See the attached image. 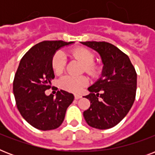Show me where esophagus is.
Returning <instances> with one entry per match:
<instances>
[{
	"label": "esophagus",
	"mask_w": 155,
	"mask_h": 155,
	"mask_svg": "<svg viewBox=\"0 0 155 155\" xmlns=\"http://www.w3.org/2000/svg\"><path fill=\"white\" fill-rule=\"evenodd\" d=\"M81 97H82V96H80V95H75V100L80 99Z\"/></svg>",
	"instance_id": "34e87169"
}]
</instances>
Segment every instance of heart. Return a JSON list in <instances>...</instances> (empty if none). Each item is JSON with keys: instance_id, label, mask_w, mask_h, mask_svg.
<instances>
[{"instance_id": "b5f03b06", "label": "heart", "mask_w": 155, "mask_h": 155, "mask_svg": "<svg viewBox=\"0 0 155 155\" xmlns=\"http://www.w3.org/2000/svg\"><path fill=\"white\" fill-rule=\"evenodd\" d=\"M71 55L81 62L84 64L83 71L88 73L89 75H94L97 71V66L93 63L94 54L91 51L84 47H78L71 51ZM66 63V57L62 51L56 52L52 57L51 66L53 71L56 74H61L64 70ZM88 79L85 75L72 76L66 75L59 80V86L61 88L71 92H79L87 86Z\"/></svg>"}]
</instances>
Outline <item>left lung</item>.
Wrapping results in <instances>:
<instances>
[{"label": "left lung", "instance_id": "left-lung-1", "mask_svg": "<svg viewBox=\"0 0 155 155\" xmlns=\"http://www.w3.org/2000/svg\"><path fill=\"white\" fill-rule=\"evenodd\" d=\"M82 44L100 54L104 67L101 77L87 89L85 97L90 107L84 117L91 127L106 130L117 125L134 102L137 73L130 58L114 45L106 42H84Z\"/></svg>", "mask_w": 155, "mask_h": 155}]
</instances>
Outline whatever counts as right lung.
<instances>
[{"label":"right lung","instance_id":"right-lung-1","mask_svg":"<svg viewBox=\"0 0 155 155\" xmlns=\"http://www.w3.org/2000/svg\"><path fill=\"white\" fill-rule=\"evenodd\" d=\"M73 42L43 41L30 48L20 61L13 80V94L21 115L40 130L57 129L63 123L67 108L74 100L71 93L60 90L47 96L54 78L51 66L54 54Z\"/></svg>","mask_w":155,"mask_h":155}]
</instances>
